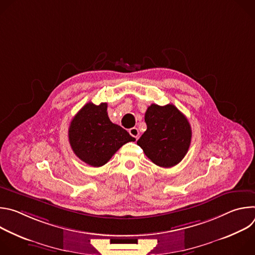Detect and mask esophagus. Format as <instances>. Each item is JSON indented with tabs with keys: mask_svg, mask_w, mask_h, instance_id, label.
Returning <instances> with one entry per match:
<instances>
[{
	"mask_svg": "<svg viewBox=\"0 0 255 255\" xmlns=\"http://www.w3.org/2000/svg\"><path fill=\"white\" fill-rule=\"evenodd\" d=\"M129 133H130V135L132 136V137H134V138H138V136H139V131H138V129L136 128V127H133V128H131V129H129Z\"/></svg>",
	"mask_w": 255,
	"mask_h": 255,
	"instance_id": "34e87169",
	"label": "esophagus"
}]
</instances>
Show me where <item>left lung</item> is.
Here are the masks:
<instances>
[{"mask_svg": "<svg viewBox=\"0 0 255 255\" xmlns=\"http://www.w3.org/2000/svg\"><path fill=\"white\" fill-rule=\"evenodd\" d=\"M147 129L137 144L154 164L171 167L187 154L192 129L187 117L171 105L151 104L145 113Z\"/></svg>", "mask_w": 255, "mask_h": 255, "instance_id": "1", "label": "left lung"}]
</instances>
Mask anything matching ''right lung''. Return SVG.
<instances>
[{"mask_svg":"<svg viewBox=\"0 0 255 255\" xmlns=\"http://www.w3.org/2000/svg\"><path fill=\"white\" fill-rule=\"evenodd\" d=\"M107 103L86 104L72 118L68 140L72 151L87 164H106L124 144L135 141L125 129L110 121Z\"/></svg>","mask_w":255,"mask_h":255,"instance_id":"obj_1","label":"right lung"}]
</instances>
